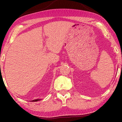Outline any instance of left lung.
Masks as SVG:
<instances>
[{"label":"left lung","instance_id":"1","mask_svg":"<svg viewBox=\"0 0 122 122\" xmlns=\"http://www.w3.org/2000/svg\"><path fill=\"white\" fill-rule=\"evenodd\" d=\"M33 101H38V100H34Z\"/></svg>","mask_w":122,"mask_h":122}]
</instances>
